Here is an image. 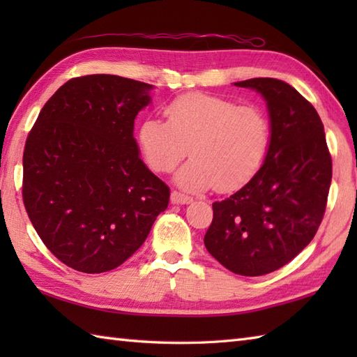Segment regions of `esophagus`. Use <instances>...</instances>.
<instances>
[{
	"mask_svg": "<svg viewBox=\"0 0 357 357\" xmlns=\"http://www.w3.org/2000/svg\"><path fill=\"white\" fill-rule=\"evenodd\" d=\"M170 201L172 204H176V206H184V204H190L193 202L192 196H187L184 193H179V192H172L170 195Z\"/></svg>",
	"mask_w": 357,
	"mask_h": 357,
	"instance_id": "1",
	"label": "esophagus"
}]
</instances>
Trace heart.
<instances>
[{"label":"heart","mask_w":357,"mask_h":357,"mask_svg":"<svg viewBox=\"0 0 357 357\" xmlns=\"http://www.w3.org/2000/svg\"><path fill=\"white\" fill-rule=\"evenodd\" d=\"M165 123L146 118L138 128L139 150L156 173H169L184 156L174 181L185 190L216 187L233 192L262 170L271 149V124L262 109L227 98L187 93L164 109Z\"/></svg>","instance_id":"1"}]
</instances>
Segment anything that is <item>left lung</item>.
Segmentation results:
<instances>
[{
    "mask_svg": "<svg viewBox=\"0 0 357 357\" xmlns=\"http://www.w3.org/2000/svg\"><path fill=\"white\" fill-rule=\"evenodd\" d=\"M233 84L264 98L271 149L248 184L213 202L204 244L227 270L262 276L284 267L314 238L327 206L331 156L319 115L294 87L275 78Z\"/></svg>",
    "mask_w": 357,
    "mask_h": 357,
    "instance_id": "left-lung-1",
    "label": "left lung"
}]
</instances>
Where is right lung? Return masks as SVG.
<instances>
[{
	"label": "right lung",
	"instance_id": "add662e5",
	"mask_svg": "<svg viewBox=\"0 0 357 357\" xmlns=\"http://www.w3.org/2000/svg\"><path fill=\"white\" fill-rule=\"evenodd\" d=\"M153 89L116 75L73 78L27 136L22 199L38 236L67 267L90 275L119 267L169 206L170 188L142 162L133 136Z\"/></svg>",
	"mask_w": 357,
	"mask_h": 357
}]
</instances>
